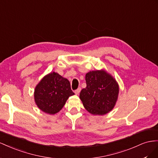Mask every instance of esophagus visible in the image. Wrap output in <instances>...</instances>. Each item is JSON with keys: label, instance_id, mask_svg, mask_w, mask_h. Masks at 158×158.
Returning a JSON list of instances; mask_svg holds the SVG:
<instances>
[{"label": "esophagus", "instance_id": "esophagus-1", "mask_svg": "<svg viewBox=\"0 0 158 158\" xmlns=\"http://www.w3.org/2000/svg\"><path fill=\"white\" fill-rule=\"evenodd\" d=\"M81 88H78L77 89L75 90V94H79V93L80 91H81Z\"/></svg>", "mask_w": 158, "mask_h": 158}]
</instances>
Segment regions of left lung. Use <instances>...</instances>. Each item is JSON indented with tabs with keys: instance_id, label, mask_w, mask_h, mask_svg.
I'll use <instances>...</instances> for the list:
<instances>
[{
	"instance_id": "obj_1",
	"label": "left lung",
	"mask_w": 158,
	"mask_h": 158,
	"mask_svg": "<svg viewBox=\"0 0 158 158\" xmlns=\"http://www.w3.org/2000/svg\"><path fill=\"white\" fill-rule=\"evenodd\" d=\"M87 87L79 98L89 113L105 115L114 109L119 94V85L115 78L105 69L91 71L85 75Z\"/></svg>"
}]
</instances>
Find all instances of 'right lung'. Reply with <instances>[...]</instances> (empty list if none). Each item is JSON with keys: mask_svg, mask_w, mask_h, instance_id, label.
Here are the masks:
<instances>
[{"mask_svg": "<svg viewBox=\"0 0 158 158\" xmlns=\"http://www.w3.org/2000/svg\"><path fill=\"white\" fill-rule=\"evenodd\" d=\"M73 94L69 80L54 71L44 77L34 93L35 105L49 114L60 112L68 98Z\"/></svg>", "mask_w": 158, "mask_h": 158, "instance_id": "1", "label": "right lung"}]
</instances>
